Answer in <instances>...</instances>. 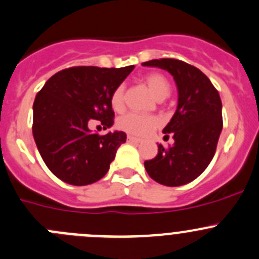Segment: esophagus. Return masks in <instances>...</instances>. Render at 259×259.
I'll use <instances>...</instances> for the list:
<instances>
[{
  "mask_svg": "<svg viewBox=\"0 0 259 259\" xmlns=\"http://www.w3.org/2000/svg\"><path fill=\"white\" fill-rule=\"evenodd\" d=\"M127 142L129 143H140L139 138H135L133 135H127Z\"/></svg>",
  "mask_w": 259,
  "mask_h": 259,
  "instance_id": "34e87169",
  "label": "esophagus"
}]
</instances>
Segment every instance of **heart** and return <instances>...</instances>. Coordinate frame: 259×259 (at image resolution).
Masks as SVG:
<instances>
[{"label":"heart","instance_id":"1","mask_svg":"<svg viewBox=\"0 0 259 259\" xmlns=\"http://www.w3.org/2000/svg\"><path fill=\"white\" fill-rule=\"evenodd\" d=\"M144 82L149 87L155 99L159 100V101L164 100L169 95V82H168L167 77L163 76L162 73L153 72V73L147 74L144 77ZM110 104L115 111H120L122 109V106H124V89H122V86L116 87L114 90L111 99H110ZM159 124V119L154 115H140L134 114V112L124 115L117 121L119 129L124 130L129 134L138 135V137H147L153 130L157 129Z\"/></svg>","mask_w":259,"mask_h":259}]
</instances>
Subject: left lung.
Here are the masks:
<instances>
[{
	"instance_id": "obj_1",
	"label": "left lung",
	"mask_w": 259,
	"mask_h": 259,
	"mask_svg": "<svg viewBox=\"0 0 259 259\" xmlns=\"http://www.w3.org/2000/svg\"><path fill=\"white\" fill-rule=\"evenodd\" d=\"M169 72L178 90L175 115L163 129L164 138L173 137L175 144L158 145V154L145 160L148 175L160 185L176 187L199 177L217 152L223 129L222 100L209 78L196 67L173 58L144 62Z\"/></svg>"
}]
</instances>
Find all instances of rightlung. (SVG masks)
<instances>
[{
  "label": "right lung",
  "instance_id": "add662e5",
  "mask_svg": "<svg viewBox=\"0 0 259 259\" xmlns=\"http://www.w3.org/2000/svg\"><path fill=\"white\" fill-rule=\"evenodd\" d=\"M134 69L81 66L59 71L35 97L32 135L50 172L74 186L101 180L116 150L126 142L124 132L100 135L90 130L99 120L104 129L114 124L110 99Z\"/></svg>",
  "mask_w": 259,
  "mask_h": 259
}]
</instances>
